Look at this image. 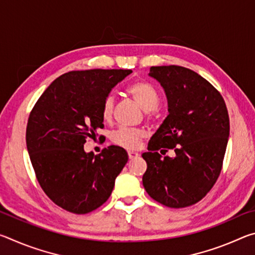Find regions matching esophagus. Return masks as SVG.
I'll return each mask as SVG.
<instances>
[{"label":"esophagus","instance_id":"34e87169","mask_svg":"<svg viewBox=\"0 0 255 255\" xmlns=\"http://www.w3.org/2000/svg\"><path fill=\"white\" fill-rule=\"evenodd\" d=\"M128 156H129V158H136L139 156V154L135 152V150H128Z\"/></svg>","mask_w":255,"mask_h":255}]
</instances>
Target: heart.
<instances>
[{"label":"heart","mask_w":255,"mask_h":255,"mask_svg":"<svg viewBox=\"0 0 255 255\" xmlns=\"http://www.w3.org/2000/svg\"><path fill=\"white\" fill-rule=\"evenodd\" d=\"M127 92L148 116L149 111L155 110L159 105V94L157 90L148 82H135V83L128 86ZM114 97L108 96L103 101L101 108V116L103 120H106V122L111 120L112 115H114ZM143 137L144 132L140 129L120 128L112 133L111 140L112 143L120 146V147L132 149L138 147Z\"/></svg>","instance_id":"b5f03b06"}]
</instances>
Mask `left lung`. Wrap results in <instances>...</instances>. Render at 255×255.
I'll use <instances>...</instances> for the list:
<instances>
[{
    "instance_id": "obj_1",
    "label": "left lung",
    "mask_w": 255,
    "mask_h": 255,
    "mask_svg": "<svg viewBox=\"0 0 255 255\" xmlns=\"http://www.w3.org/2000/svg\"><path fill=\"white\" fill-rule=\"evenodd\" d=\"M148 75L164 89L169 115L141 155L147 163L143 185L159 204L184 208L200 201L221 174L230 136L228 111L221 93L189 68L152 66ZM167 149H175L174 158L161 157Z\"/></svg>"
}]
</instances>
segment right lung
Masks as SVG:
<instances>
[{"instance_id":"1","label":"right lung","mask_w":255,"mask_h":255,"mask_svg":"<svg viewBox=\"0 0 255 255\" xmlns=\"http://www.w3.org/2000/svg\"><path fill=\"white\" fill-rule=\"evenodd\" d=\"M131 70L73 71L57 77L30 112L25 141L41 189L60 208L88 214L110 197L128 161L111 145L94 155L84 144L103 128L101 108Z\"/></svg>"}]
</instances>
